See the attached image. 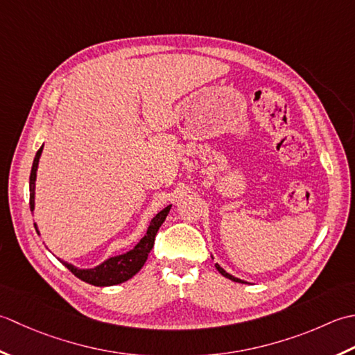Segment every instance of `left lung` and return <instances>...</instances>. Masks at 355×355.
<instances>
[{
	"label": "left lung",
	"instance_id": "8db88e82",
	"mask_svg": "<svg viewBox=\"0 0 355 355\" xmlns=\"http://www.w3.org/2000/svg\"><path fill=\"white\" fill-rule=\"evenodd\" d=\"M216 268H218V271L222 274L223 277H227V279H230V280H233V282H239V284H247V282H243V280H241V279H237V277H234V276H231V274H228L225 270L223 268H220V266L216 263Z\"/></svg>",
	"mask_w": 355,
	"mask_h": 355
}]
</instances>
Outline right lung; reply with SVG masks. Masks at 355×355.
<instances>
[{
  "label": "right lung",
  "instance_id": "1",
  "mask_svg": "<svg viewBox=\"0 0 355 355\" xmlns=\"http://www.w3.org/2000/svg\"><path fill=\"white\" fill-rule=\"evenodd\" d=\"M44 147V146H42ZM42 147L36 151V156L33 159V165H32V171H31V211H33L35 208V180H36V168H38V162H40V156ZM171 205L165 207L162 211H159L153 220L150 222V227L147 230V234L144 236L139 243L136 245L133 250H130L125 254L121 256H114L107 259L104 263H101L96 268L92 270H78L76 266L70 265L67 262H61L67 266V268L75 274L78 279H81L87 284L95 285V286H112V285H118L125 282L128 279H132L135 274L139 271L146 260L150 254L151 248L155 245V237L157 234L159 227L162 225L165 218L170 211Z\"/></svg>",
  "mask_w": 355,
  "mask_h": 355
}]
</instances>
